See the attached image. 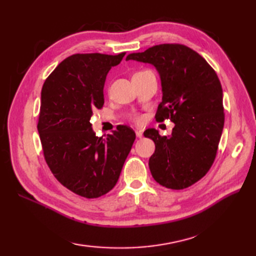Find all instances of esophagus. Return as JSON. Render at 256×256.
<instances>
[{
	"label": "esophagus",
	"mask_w": 256,
	"mask_h": 256,
	"mask_svg": "<svg viewBox=\"0 0 256 256\" xmlns=\"http://www.w3.org/2000/svg\"><path fill=\"white\" fill-rule=\"evenodd\" d=\"M135 134H136V136H138V138H140L143 136V132L140 131V130H136V131H135Z\"/></svg>",
	"instance_id": "34e87169"
}]
</instances>
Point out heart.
I'll use <instances>...</instances> for the list:
<instances>
[{
  "label": "heart",
  "mask_w": 256,
  "mask_h": 256,
  "mask_svg": "<svg viewBox=\"0 0 256 256\" xmlns=\"http://www.w3.org/2000/svg\"><path fill=\"white\" fill-rule=\"evenodd\" d=\"M148 72V70H144V72ZM136 74H138V72H136ZM131 120L134 123L140 124L143 122V116H140V114H133V116H131Z\"/></svg>",
  "instance_id": "b5f03b06"
}]
</instances>
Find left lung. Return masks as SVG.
Returning <instances> with one entry per match:
<instances>
[{"label": "left lung", "instance_id": "obj_1", "mask_svg": "<svg viewBox=\"0 0 256 256\" xmlns=\"http://www.w3.org/2000/svg\"><path fill=\"white\" fill-rule=\"evenodd\" d=\"M126 60L154 64L162 90L155 118L175 123L168 138L155 128L144 132L155 143L148 162L152 176L166 188H188L209 172L218 152L224 125L218 76L204 57L182 44L156 45L130 54Z\"/></svg>", "mask_w": 256, "mask_h": 256}]
</instances>
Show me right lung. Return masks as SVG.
Wrapping results in <instances>:
<instances>
[{"mask_svg": "<svg viewBox=\"0 0 256 256\" xmlns=\"http://www.w3.org/2000/svg\"><path fill=\"white\" fill-rule=\"evenodd\" d=\"M124 55L74 54L58 64L42 89L37 130L45 160L62 186L88 199L116 186L135 140L128 125L98 138L90 123L94 111L104 104L108 70Z\"/></svg>", "mask_w": 256, "mask_h": 256, "instance_id": "obj_1", "label": "right lung"}]
</instances>
